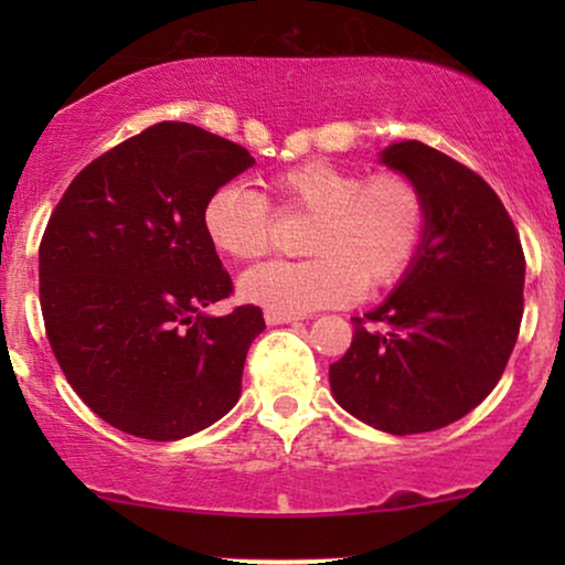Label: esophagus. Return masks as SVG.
Returning <instances> with one entry per match:
<instances>
[{"label": "esophagus", "instance_id": "1", "mask_svg": "<svg viewBox=\"0 0 565 565\" xmlns=\"http://www.w3.org/2000/svg\"><path fill=\"white\" fill-rule=\"evenodd\" d=\"M265 321L269 327H277V323H290V321H300V316L296 313H280V311H265Z\"/></svg>", "mask_w": 565, "mask_h": 565}]
</instances>
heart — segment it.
<instances>
[{
  "label": "heart",
  "instance_id": "1",
  "mask_svg": "<svg viewBox=\"0 0 565 565\" xmlns=\"http://www.w3.org/2000/svg\"><path fill=\"white\" fill-rule=\"evenodd\" d=\"M285 213L308 215L300 262H267L242 277V296L269 311L311 313L350 303L362 290L398 282L419 257L429 231V198L406 172L365 174L308 159L273 174ZM275 205L244 182H226L207 198L203 226L213 246L234 259H259L275 242Z\"/></svg>",
  "mask_w": 565,
  "mask_h": 565
}]
</instances>
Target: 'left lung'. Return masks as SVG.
Listing matches in <instances>:
<instances>
[{"instance_id": "8db88e82", "label": "left lung", "mask_w": 565, "mask_h": 565, "mask_svg": "<svg viewBox=\"0 0 565 565\" xmlns=\"http://www.w3.org/2000/svg\"><path fill=\"white\" fill-rule=\"evenodd\" d=\"M381 161L427 190L429 231L396 292L352 319V344L329 365V383L360 422L422 435L458 422L499 383L522 323L524 252L473 169L422 141L393 143Z\"/></svg>"}]
</instances>
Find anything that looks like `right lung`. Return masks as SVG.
Masks as SVG:
<instances>
[{
  "label": "right lung",
  "instance_id": "1",
  "mask_svg": "<svg viewBox=\"0 0 565 565\" xmlns=\"http://www.w3.org/2000/svg\"><path fill=\"white\" fill-rule=\"evenodd\" d=\"M254 159L190 122H157L82 169L41 252L45 337L99 419L172 443L211 427L242 393L259 306L203 308L234 292L203 211Z\"/></svg>",
  "mask_w": 565,
  "mask_h": 565
}]
</instances>
